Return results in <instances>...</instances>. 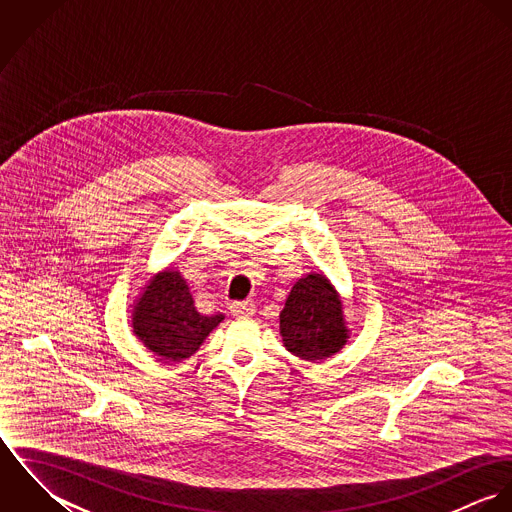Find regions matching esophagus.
<instances>
[{"mask_svg": "<svg viewBox=\"0 0 512 512\" xmlns=\"http://www.w3.org/2000/svg\"><path fill=\"white\" fill-rule=\"evenodd\" d=\"M230 311L236 317H248V315H254L256 309H254L252 301H232L230 303Z\"/></svg>", "mask_w": 512, "mask_h": 512, "instance_id": "1", "label": "esophagus"}]
</instances>
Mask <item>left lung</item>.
<instances>
[{"instance_id": "left-lung-1", "label": "left lung", "mask_w": 512, "mask_h": 512, "mask_svg": "<svg viewBox=\"0 0 512 512\" xmlns=\"http://www.w3.org/2000/svg\"><path fill=\"white\" fill-rule=\"evenodd\" d=\"M339 293L323 274L297 280L280 313L286 349L303 361H321L343 349L349 339Z\"/></svg>"}]
</instances>
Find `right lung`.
Masks as SVG:
<instances>
[{
	"label": "right lung",
	"instance_id": "obj_1",
	"mask_svg": "<svg viewBox=\"0 0 512 512\" xmlns=\"http://www.w3.org/2000/svg\"><path fill=\"white\" fill-rule=\"evenodd\" d=\"M222 319V313H199L181 274L165 270L147 284L134 305L132 325L151 353L161 361L179 363L199 351Z\"/></svg>",
	"mask_w": 512,
	"mask_h": 512
}]
</instances>
